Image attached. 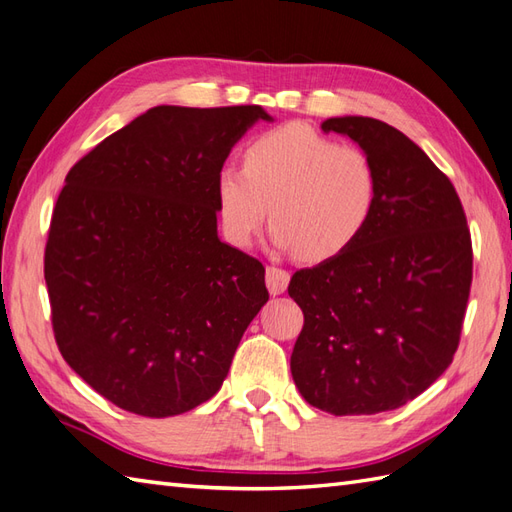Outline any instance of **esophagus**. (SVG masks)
Masks as SVG:
<instances>
[{"label":"esophagus","mask_w":512,"mask_h":512,"mask_svg":"<svg viewBox=\"0 0 512 512\" xmlns=\"http://www.w3.org/2000/svg\"><path fill=\"white\" fill-rule=\"evenodd\" d=\"M265 280H267V289L271 295H282L286 291V286H289V271L280 269V267H267L265 273Z\"/></svg>","instance_id":"obj_1"}]
</instances>
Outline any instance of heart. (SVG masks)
I'll list each match as a JSON object with an SVG mask.
<instances>
[{
    "mask_svg": "<svg viewBox=\"0 0 512 512\" xmlns=\"http://www.w3.org/2000/svg\"><path fill=\"white\" fill-rule=\"evenodd\" d=\"M226 239L245 247L271 217V241L323 263L352 247L378 204V171L354 145H339L306 123H284L247 145L243 169L215 182Z\"/></svg>",
    "mask_w": 512,
    "mask_h": 512,
    "instance_id": "obj_1",
    "label": "heart"
}]
</instances>
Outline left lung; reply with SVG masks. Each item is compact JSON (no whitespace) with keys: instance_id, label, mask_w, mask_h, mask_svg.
<instances>
[{"instance_id":"1","label":"left lung","mask_w":512,"mask_h":512,"mask_svg":"<svg viewBox=\"0 0 512 512\" xmlns=\"http://www.w3.org/2000/svg\"><path fill=\"white\" fill-rule=\"evenodd\" d=\"M378 171V204L343 254L293 273L304 313L291 373L330 415H376L415 400L450 367L471 286V236L452 182L419 145L371 117H332Z\"/></svg>"}]
</instances>
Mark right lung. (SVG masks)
I'll return each mask as SVG.
<instances>
[{
  "instance_id": "right-lung-1",
  "label": "right lung",
  "mask_w": 512,
  "mask_h": 512,
  "mask_svg": "<svg viewBox=\"0 0 512 512\" xmlns=\"http://www.w3.org/2000/svg\"><path fill=\"white\" fill-rule=\"evenodd\" d=\"M260 106H156L78 160L45 282L67 365L108 402L182 415L226 380L267 304L265 267L217 234L215 182Z\"/></svg>"
}]
</instances>
